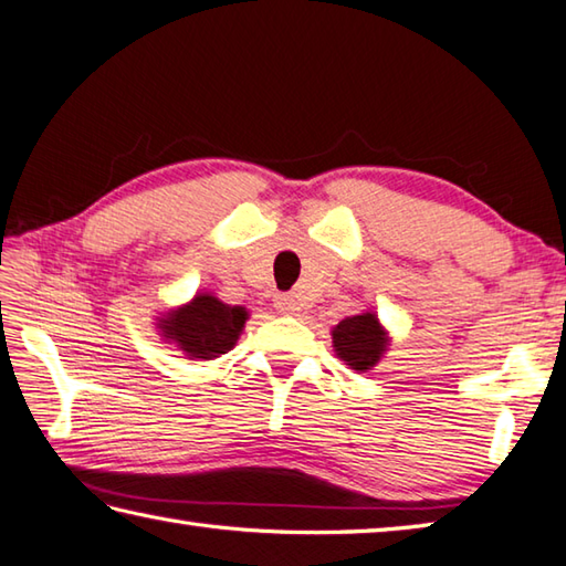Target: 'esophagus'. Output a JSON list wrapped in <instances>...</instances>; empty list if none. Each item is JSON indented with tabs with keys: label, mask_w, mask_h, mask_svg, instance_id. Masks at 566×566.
Masks as SVG:
<instances>
[{
	"label": "esophagus",
	"mask_w": 566,
	"mask_h": 566,
	"mask_svg": "<svg viewBox=\"0 0 566 566\" xmlns=\"http://www.w3.org/2000/svg\"><path fill=\"white\" fill-rule=\"evenodd\" d=\"M274 306L280 314H298L302 312V298L294 294H280L274 298Z\"/></svg>",
	"instance_id": "esophagus-1"
}]
</instances>
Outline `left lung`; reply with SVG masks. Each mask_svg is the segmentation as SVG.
<instances>
[{
  "label": "left lung",
  "instance_id": "1",
  "mask_svg": "<svg viewBox=\"0 0 566 566\" xmlns=\"http://www.w3.org/2000/svg\"><path fill=\"white\" fill-rule=\"evenodd\" d=\"M331 343H334L336 358L348 365L350 370H373L378 365L387 346H390V334L380 324L378 314L368 308V312L343 318L340 324L331 328Z\"/></svg>",
  "mask_w": 566,
  "mask_h": 566
}]
</instances>
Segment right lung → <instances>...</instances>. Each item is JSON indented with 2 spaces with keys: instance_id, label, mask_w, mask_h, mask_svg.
<instances>
[{
  "instance_id": "right-lung-1",
  "label": "right lung",
  "mask_w": 566,
  "mask_h": 566,
  "mask_svg": "<svg viewBox=\"0 0 566 566\" xmlns=\"http://www.w3.org/2000/svg\"><path fill=\"white\" fill-rule=\"evenodd\" d=\"M250 312L230 306L213 292H196L191 302L157 316L161 340L171 343L188 360H216L235 348Z\"/></svg>"
}]
</instances>
